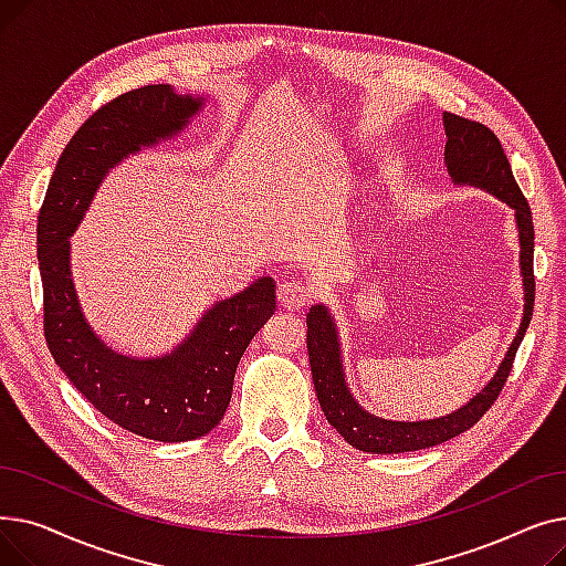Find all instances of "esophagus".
Masks as SVG:
<instances>
[{"mask_svg": "<svg viewBox=\"0 0 566 566\" xmlns=\"http://www.w3.org/2000/svg\"><path fill=\"white\" fill-rule=\"evenodd\" d=\"M314 298V289L303 280H286L277 286V301L284 310H303Z\"/></svg>", "mask_w": 566, "mask_h": 566, "instance_id": "esophagus-1", "label": "esophagus"}]
</instances>
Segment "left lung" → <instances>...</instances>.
I'll use <instances>...</instances> for the list:
<instances>
[{
  "mask_svg": "<svg viewBox=\"0 0 566 566\" xmlns=\"http://www.w3.org/2000/svg\"><path fill=\"white\" fill-rule=\"evenodd\" d=\"M442 126L444 135H448V142H444V165H448L454 186L486 190L514 211L521 243L518 265L523 277V316L516 337L510 344L507 353H504L497 371L465 406L452 410L450 415H442V418L399 422L371 415L353 397L344 374L342 344L335 316L325 305H312L307 314V353L321 410L325 415V420L337 429V433H342V438L348 444L369 454H401L427 450L433 448V444H440L468 431L472 424H478L482 420V415L497 399L504 380H507L516 350L532 318L534 227L530 206L512 174L510 160L504 156V148L484 124L470 122V118L442 112Z\"/></svg>",
  "mask_w": 566,
  "mask_h": 566,
  "instance_id": "1",
  "label": "left lung"
}]
</instances>
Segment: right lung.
I'll return each instance as SVG.
<instances>
[{"label":"right lung","mask_w":566,"mask_h":566,"mask_svg":"<svg viewBox=\"0 0 566 566\" xmlns=\"http://www.w3.org/2000/svg\"><path fill=\"white\" fill-rule=\"evenodd\" d=\"M203 96L148 84L86 118L66 144L39 213L45 342L75 390L107 420L148 440L186 442L213 431L231 399L235 367L275 312V280L259 277L208 307L181 344L156 358L107 346L82 312L71 271V235L103 178L142 148L184 133Z\"/></svg>","instance_id":"1"}]
</instances>
